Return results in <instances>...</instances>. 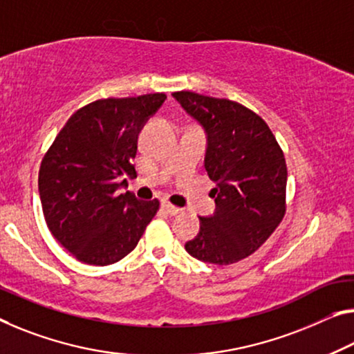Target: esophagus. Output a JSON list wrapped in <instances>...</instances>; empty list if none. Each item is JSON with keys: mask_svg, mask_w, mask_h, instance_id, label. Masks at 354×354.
Returning a JSON list of instances; mask_svg holds the SVG:
<instances>
[{"mask_svg": "<svg viewBox=\"0 0 354 354\" xmlns=\"http://www.w3.org/2000/svg\"><path fill=\"white\" fill-rule=\"evenodd\" d=\"M161 207L165 209L169 215H177V214H180V212H182V209L176 207V205H172L171 203H167V201H162V203H161Z\"/></svg>", "mask_w": 354, "mask_h": 354, "instance_id": "1", "label": "esophagus"}]
</instances>
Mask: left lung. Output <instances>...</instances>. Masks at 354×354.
I'll return each mask as SVG.
<instances>
[{
    "instance_id": "left-lung-1",
    "label": "left lung",
    "mask_w": 354,
    "mask_h": 354,
    "mask_svg": "<svg viewBox=\"0 0 354 354\" xmlns=\"http://www.w3.org/2000/svg\"><path fill=\"white\" fill-rule=\"evenodd\" d=\"M207 136L204 167L215 183V212L185 250L204 263L226 266L247 258L283 220L286 162L275 136L245 106L193 91L172 93Z\"/></svg>"
}]
</instances>
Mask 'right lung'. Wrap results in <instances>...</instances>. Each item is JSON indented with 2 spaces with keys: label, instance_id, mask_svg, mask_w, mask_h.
Segmentation results:
<instances>
[{
  "label": "right lung",
  "instance_id": "right-lung-1",
  "mask_svg": "<svg viewBox=\"0 0 354 354\" xmlns=\"http://www.w3.org/2000/svg\"><path fill=\"white\" fill-rule=\"evenodd\" d=\"M165 93L107 97L71 115L41 162L39 196L53 237L85 264L107 266L138 245L158 199L118 194L136 176L133 160L147 120Z\"/></svg>",
  "mask_w": 354,
  "mask_h": 354
}]
</instances>
